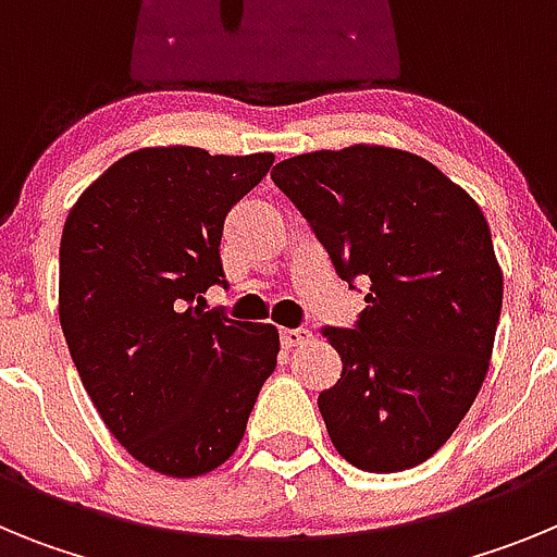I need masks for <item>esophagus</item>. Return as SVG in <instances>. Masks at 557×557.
<instances>
[{"label": "esophagus", "mask_w": 557, "mask_h": 557, "mask_svg": "<svg viewBox=\"0 0 557 557\" xmlns=\"http://www.w3.org/2000/svg\"><path fill=\"white\" fill-rule=\"evenodd\" d=\"M312 339V332L309 329H282V346L284 348H295V346H304Z\"/></svg>", "instance_id": "1"}]
</instances>
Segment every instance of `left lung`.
<instances>
[{
	"label": "left lung",
	"instance_id": "1",
	"mask_svg": "<svg viewBox=\"0 0 557 557\" xmlns=\"http://www.w3.org/2000/svg\"><path fill=\"white\" fill-rule=\"evenodd\" d=\"M270 178L343 282L371 287L354 329H323L343 373L318 396L339 457L373 474L430 460L474 405L494 351L502 268L480 206L426 159L314 150Z\"/></svg>",
	"mask_w": 557,
	"mask_h": 557
}]
</instances>
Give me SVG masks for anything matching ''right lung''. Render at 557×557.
I'll return each instance as SVG.
<instances>
[{
    "instance_id": "add662e5",
    "label": "right lung",
    "mask_w": 557,
    "mask_h": 557,
    "mask_svg": "<svg viewBox=\"0 0 557 557\" xmlns=\"http://www.w3.org/2000/svg\"><path fill=\"white\" fill-rule=\"evenodd\" d=\"M270 166L273 152L141 147L108 166L63 225L69 354L111 435L159 474L189 480L223 466L275 368V326L195 304L225 284V214Z\"/></svg>"
}]
</instances>
